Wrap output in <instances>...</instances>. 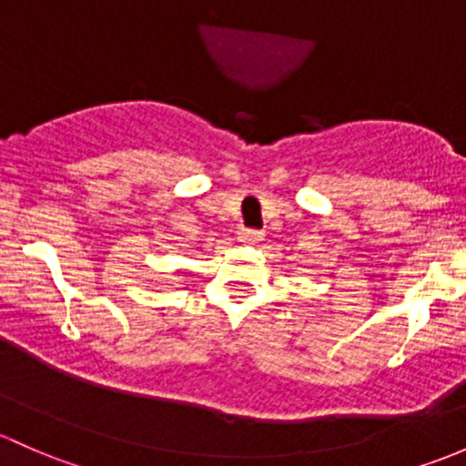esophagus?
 Here are the masks:
<instances>
[{
  "label": "esophagus",
  "instance_id": "34e87169",
  "mask_svg": "<svg viewBox=\"0 0 466 466\" xmlns=\"http://www.w3.org/2000/svg\"><path fill=\"white\" fill-rule=\"evenodd\" d=\"M238 238L246 243H257V241H263V232L261 229H248V228H241L238 229Z\"/></svg>",
  "mask_w": 466,
  "mask_h": 466
}]
</instances>
